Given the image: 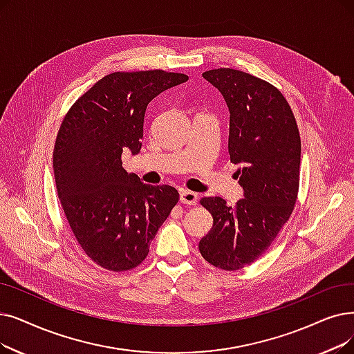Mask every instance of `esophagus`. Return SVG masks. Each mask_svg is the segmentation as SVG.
I'll return each mask as SVG.
<instances>
[{
	"instance_id": "1",
	"label": "esophagus",
	"mask_w": 354,
	"mask_h": 354,
	"mask_svg": "<svg viewBox=\"0 0 354 354\" xmlns=\"http://www.w3.org/2000/svg\"><path fill=\"white\" fill-rule=\"evenodd\" d=\"M180 203L185 205H195L198 203V194L192 191H182L180 192Z\"/></svg>"
}]
</instances>
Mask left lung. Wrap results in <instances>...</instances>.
I'll return each instance as SVG.
<instances>
[{"label":"left lung","mask_w":354,"mask_h":354,"mask_svg":"<svg viewBox=\"0 0 354 354\" xmlns=\"http://www.w3.org/2000/svg\"><path fill=\"white\" fill-rule=\"evenodd\" d=\"M230 111L228 153L239 165L244 194L236 207L220 196L203 198L212 227L199 252L215 268L239 270L262 256L289 220L299 187L301 139L290 106L279 89L241 71L203 73Z\"/></svg>","instance_id":"1"}]
</instances>
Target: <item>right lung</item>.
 I'll return each mask as SVG.
<instances>
[{
  "mask_svg": "<svg viewBox=\"0 0 354 354\" xmlns=\"http://www.w3.org/2000/svg\"><path fill=\"white\" fill-rule=\"evenodd\" d=\"M187 81L160 69L110 73L72 105L59 129L53 171L60 204L86 256L104 269L139 266L178 203L174 187L146 185L126 172L121 155L140 151L149 102Z\"/></svg>",
  "mask_w": 354,
  "mask_h": 354,
  "instance_id": "right-lung-1",
  "label": "right lung"
}]
</instances>
